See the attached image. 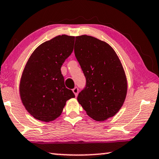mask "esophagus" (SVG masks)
<instances>
[{
  "label": "esophagus",
  "instance_id": "1",
  "mask_svg": "<svg viewBox=\"0 0 159 159\" xmlns=\"http://www.w3.org/2000/svg\"><path fill=\"white\" fill-rule=\"evenodd\" d=\"M72 92H73V93H75V97H77L78 95V92H79V89H78L77 87H75L73 89H72Z\"/></svg>",
  "mask_w": 159,
  "mask_h": 159
}]
</instances>
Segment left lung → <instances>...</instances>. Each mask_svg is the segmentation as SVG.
Wrapping results in <instances>:
<instances>
[{"mask_svg":"<svg viewBox=\"0 0 159 159\" xmlns=\"http://www.w3.org/2000/svg\"><path fill=\"white\" fill-rule=\"evenodd\" d=\"M75 55L86 77L77 101L88 116L103 121L118 113L126 98L127 82L113 48L91 36H76Z\"/></svg>","mask_w":159,"mask_h":159,"instance_id":"1","label":"left lung"}]
</instances>
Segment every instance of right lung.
<instances>
[{
    "label": "right lung",
    "instance_id": "1",
    "mask_svg": "<svg viewBox=\"0 0 159 159\" xmlns=\"http://www.w3.org/2000/svg\"><path fill=\"white\" fill-rule=\"evenodd\" d=\"M74 43L75 36H57L39 46L26 63L20 82V98L26 110L39 120L58 118L66 101L75 97L65 86L61 70Z\"/></svg>",
    "mask_w": 159,
    "mask_h": 159
}]
</instances>
